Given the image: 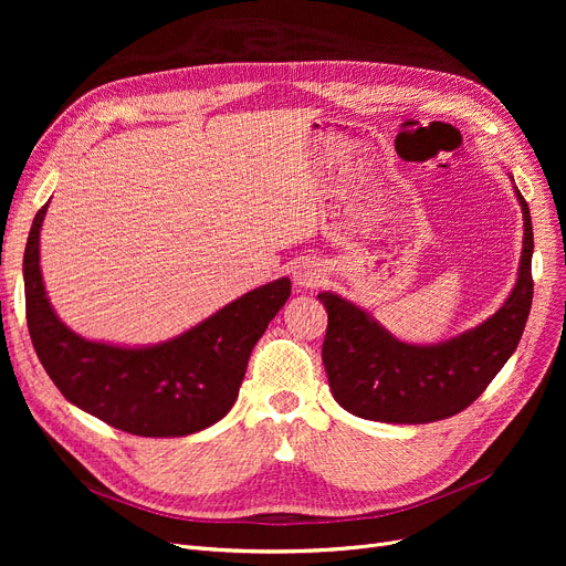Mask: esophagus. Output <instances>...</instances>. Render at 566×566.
Wrapping results in <instances>:
<instances>
[{"label":"esophagus","mask_w":566,"mask_h":566,"mask_svg":"<svg viewBox=\"0 0 566 566\" xmlns=\"http://www.w3.org/2000/svg\"><path fill=\"white\" fill-rule=\"evenodd\" d=\"M321 280H323V271L318 268V263H310V261L301 263L293 273V282L298 289H314L321 284Z\"/></svg>","instance_id":"34e87169"}]
</instances>
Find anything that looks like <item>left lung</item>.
<instances>
[{"instance_id":"left-lung-1","label":"left lung","mask_w":566,"mask_h":566,"mask_svg":"<svg viewBox=\"0 0 566 566\" xmlns=\"http://www.w3.org/2000/svg\"><path fill=\"white\" fill-rule=\"evenodd\" d=\"M523 213L518 275L507 301L480 325L438 344L397 339L360 305L333 291L316 298L328 312L323 365L335 401L363 420L388 424H429L468 408L516 350L532 307V220Z\"/></svg>"}]
</instances>
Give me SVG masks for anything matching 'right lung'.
<instances>
[{
  "mask_svg": "<svg viewBox=\"0 0 566 566\" xmlns=\"http://www.w3.org/2000/svg\"><path fill=\"white\" fill-rule=\"evenodd\" d=\"M48 203L29 231L22 277L29 337L59 392L105 424L144 438H184L220 422L241 390L254 344L289 301L291 280L256 286L158 344L86 339L56 316L43 284Z\"/></svg>",
  "mask_w": 566,
  "mask_h": 566,
  "instance_id": "obj_1",
  "label": "right lung"
}]
</instances>
